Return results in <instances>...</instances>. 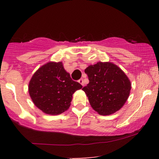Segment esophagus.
<instances>
[{
  "mask_svg": "<svg viewBox=\"0 0 159 159\" xmlns=\"http://www.w3.org/2000/svg\"><path fill=\"white\" fill-rule=\"evenodd\" d=\"M78 82H79V83L81 84L82 86H84V81H83V79H82V78H81V79L78 80Z\"/></svg>",
  "mask_w": 159,
  "mask_h": 159,
  "instance_id": "34e87169",
  "label": "esophagus"
}]
</instances>
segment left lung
<instances>
[{
	"label": "left lung",
	"instance_id": "left-lung-1",
	"mask_svg": "<svg viewBox=\"0 0 159 159\" xmlns=\"http://www.w3.org/2000/svg\"><path fill=\"white\" fill-rule=\"evenodd\" d=\"M89 84L83 87L89 102L98 114L107 116L126 102L132 84L125 72L111 62H98L85 69Z\"/></svg>",
	"mask_w": 159,
	"mask_h": 159
}]
</instances>
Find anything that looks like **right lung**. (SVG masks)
Returning <instances> with one entry per match:
<instances>
[{"label": "right lung", "instance_id": "add662e5", "mask_svg": "<svg viewBox=\"0 0 159 159\" xmlns=\"http://www.w3.org/2000/svg\"><path fill=\"white\" fill-rule=\"evenodd\" d=\"M82 88L72 81L62 62H48L33 75L28 92L33 102L39 110L49 115H58L70 107L72 95Z\"/></svg>", "mask_w": 159, "mask_h": 159}]
</instances>
